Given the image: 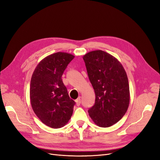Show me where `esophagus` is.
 I'll return each mask as SVG.
<instances>
[{"label": "esophagus", "mask_w": 160, "mask_h": 160, "mask_svg": "<svg viewBox=\"0 0 160 160\" xmlns=\"http://www.w3.org/2000/svg\"><path fill=\"white\" fill-rule=\"evenodd\" d=\"M75 102H76V105H77V106H79L80 104H81V98H77V99L75 100Z\"/></svg>", "instance_id": "obj_1"}]
</instances>
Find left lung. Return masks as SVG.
I'll return each instance as SVG.
<instances>
[{"instance_id":"1","label":"left lung","mask_w":160,"mask_h":160,"mask_svg":"<svg viewBox=\"0 0 160 160\" xmlns=\"http://www.w3.org/2000/svg\"><path fill=\"white\" fill-rule=\"evenodd\" d=\"M83 59L95 93V102L88 110L89 115L99 127H110L123 117L129 107L126 72L117 58L103 51H90Z\"/></svg>"}]
</instances>
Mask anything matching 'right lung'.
I'll return each instance as SVG.
<instances>
[{
  "mask_svg": "<svg viewBox=\"0 0 160 160\" xmlns=\"http://www.w3.org/2000/svg\"><path fill=\"white\" fill-rule=\"evenodd\" d=\"M74 55L57 52L42 59L31 77L30 101L32 110L41 122L51 128L68 123L75 101L71 99L61 77Z\"/></svg>",
  "mask_w": 160,
  "mask_h": 160,
  "instance_id": "right-lung-1",
  "label": "right lung"
}]
</instances>
